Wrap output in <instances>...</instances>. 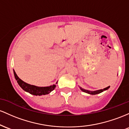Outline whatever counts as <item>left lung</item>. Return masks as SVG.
I'll return each instance as SVG.
<instances>
[{"mask_svg":"<svg viewBox=\"0 0 129 129\" xmlns=\"http://www.w3.org/2000/svg\"><path fill=\"white\" fill-rule=\"evenodd\" d=\"M110 88V86H108V87L104 88V89H99V90H98V91H88V90H86V89H84L83 88H80L81 90L82 91L85 92H86V93H88L89 94H92V95H95V94H99L101 93V92H103L104 91H105L107 90V89H108V88Z\"/></svg>","mask_w":129,"mask_h":129,"instance_id":"8db88e82","label":"left lung"}]
</instances>
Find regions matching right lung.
I'll list each match as a JSON object with an SVG mask.
<instances>
[{"instance_id": "right-lung-1", "label": "right lung", "mask_w": 129, "mask_h": 129, "mask_svg": "<svg viewBox=\"0 0 129 129\" xmlns=\"http://www.w3.org/2000/svg\"><path fill=\"white\" fill-rule=\"evenodd\" d=\"M14 75L15 77L16 80H17L18 83L21 87L25 91L29 92L33 95L35 96H41V95L47 94L49 92L53 90L55 88V85H53L52 86H47V87H38V86H34V85H31L29 84L23 82L21 79L19 78L17 76L15 71H14Z\"/></svg>"}]
</instances>
